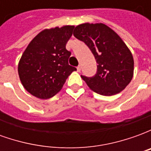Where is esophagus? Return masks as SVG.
<instances>
[{"mask_svg": "<svg viewBox=\"0 0 151 151\" xmlns=\"http://www.w3.org/2000/svg\"><path fill=\"white\" fill-rule=\"evenodd\" d=\"M77 71H78V72H80V71H81V66L79 65L77 67Z\"/></svg>", "mask_w": 151, "mask_h": 151, "instance_id": "esophagus-1", "label": "esophagus"}]
</instances>
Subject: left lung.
<instances>
[{
    "label": "left lung",
    "mask_w": 151,
    "mask_h": 151,
    "mask_svg": "<svg viewBox=\"0 0 151 151\" xmlns=\"http://www.w3.org/2000/svg\"><path fill=\"white\" fill-rule=\"evenodd\" d=\"M73 35L89 47L98 64L94 77L81 76L90 89L105 96L122 91L133 78L134 61L121 38L107 25L88 22L77 26Z\"/></svg>",
    "instance_id": "8db88e82"
}]
</instances>
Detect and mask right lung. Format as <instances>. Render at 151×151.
<instances>
[{
    "label": "right lung",
    "instance_id": "right-lung-1",
    "mask_svg": "<svg viewBox=\"0 0 151 151\" xmlns=\"http://www.w3.org/2000/svg\"><path fill=\"white\" fill-rule=\"evenodd\" d=\"M74 26L45 29L35 36L22 53L18 71L24 88L41 99H47L61 90L72 72L69 65L71 52L65 45Z\"/></svg>",
    "mask_w": 151,
    "mask_h": 151
}]
</instances>
